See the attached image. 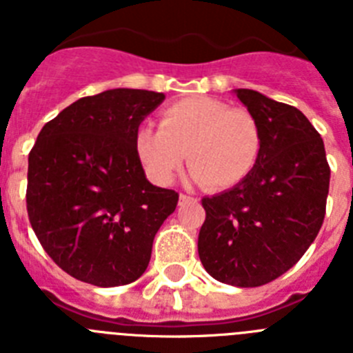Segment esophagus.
<instances>
[{
  "mask_svg": "<svg viewBox=\"0 0 353 353\" xmlns=\"http://www.w3.org/2000/svg\"><path fill=\"white\" fill-rule=\"evenodd\" d=\"M191 196L187 194H180V203H185V201H191Z\"/></svg>",
  "mask_w": 353,
  "mask_h": 353,
  "instance_id": "obj_1",
  "label": "esophagus"
}]
</instances>
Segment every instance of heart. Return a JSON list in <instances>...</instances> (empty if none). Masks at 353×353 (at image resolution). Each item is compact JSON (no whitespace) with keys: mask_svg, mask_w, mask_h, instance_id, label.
Wrapping results in <instances>:
<instances>
[{"mask_svg":"<svg viewBox=\"0 0 353 353\" xmlns=\"http://www.w3.org/2000/svg\"><path fill=\"white\" fill-rule=\"evenodd\" d=\"M136 154L157 185H168L183 164L208 191L239 185L256 166L261 127L248 109L212 97L180 99L162 111L161 127H139Z\"/></svg>","mask_w":353,"mask_h":353,"instance_id":"1","label":"heart"}]
</instances>
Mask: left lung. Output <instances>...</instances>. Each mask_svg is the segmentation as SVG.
<instances>
[{"label":"left lung","mask_w":353,"mask_h":353,"mask_svg":"<svg viewBox=\"0 0 353 353\" xmlns=\"http://www.w3.org/2000/svg\"><path fill=\"white\" fill-rule=\"evenodd\" d=\"M261 127V152L244 182L201 199L198 252L214 279L240 288L274 281L313 244L325 217V146L293 105L235 90Z\"/></svg>","instance_id":"8db88e82"}]
</instances>
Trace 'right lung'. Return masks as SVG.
<instances>
[{
  "mask_svg": "<svg viewBox=\"0 0 353 353\" xmlns=\"http://www.w3.org/2000/svg\"><path fill=\"white\" fill-rule=\"evenodd\" d=\"M164 93L114 88L83 97L40 130L28 157L26 207L42 248L79 281L129 285L148 267L179 192L146 180L141 121Z\"/></svg>",
  "mask_w": 353,
  "mask_h": 353,
  "instance_id": "1",
  "label": "right lung"
}]
</instances>
